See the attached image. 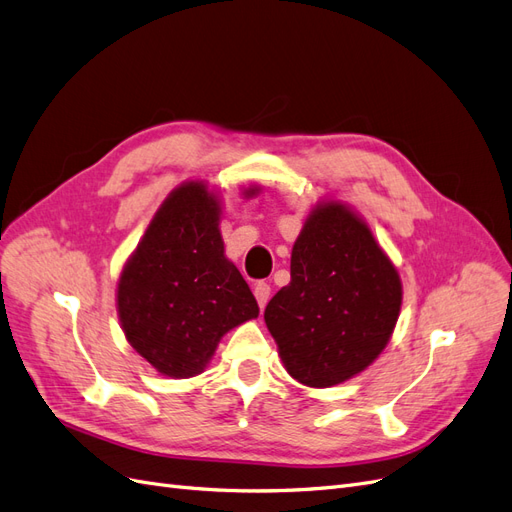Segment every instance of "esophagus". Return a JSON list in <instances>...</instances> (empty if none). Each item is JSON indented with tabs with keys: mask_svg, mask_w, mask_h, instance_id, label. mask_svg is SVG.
<instances>
[{
	"mask_svg": "<svg viewBox=\"0 0 512 512\" xmlns=\"http://www.w3.org/2000/svg\"><path fill=\"white\" fill-rule=\"evenodd\" d=\"M254 297H256V301H258V305H260V309L267 305V301H269V297H271V286L267 284V282H258L256 286H254Z\"/></svg>",
	"mask_w": 512,
	"mask_h": 512,
	"instance_id": "1",
	"label": "esophagus"
}]
</instances>
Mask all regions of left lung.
Wrapping results in <instances>:
<instances>
[{
	"label": "left lung",
	"instance_id": "left-lung-1",
	"mask_svg": "<svg viewBox=\"0 0 512 512\" xmlns=\"http://www.w3.org/2000/svg\"><path fill=\"white\" fill-rule=\"evenodd\" d=\"M401 280L369 226L337 200L318 203L292 245L290 284L265 322L288 374L329 389L361 374L389 344Z\"/></svg>",
	"mask_w": 512,
	"mask_h": 512
}]
</instances>
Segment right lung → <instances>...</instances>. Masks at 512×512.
<instances>
[{"label":"right lung","mask_w":512,"mask_h":512,"mask_svg":"<svg viewBox=\"0 0 512 512\" xmlns=\"http://www.w3.org/2000/svg\"><path fill=\"white\" fill-rule=\"evenodd\" d=\"M258 185L243 194L254 196ZM220 198L185 181L153 215L117 284L130 346L168 378L200 374L220 339L258 316L239 269L224 256Z\"/></svg>","instance_id":"add662e5"}]
</instances>
